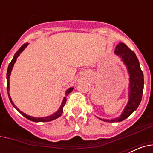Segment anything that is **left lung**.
<instances>
[{"label": "left lung", "mask_w": 153, "mask_h": 153, "mask_svg": "<svg viewBox=\"0 0 153 153\" xmlns=\"http://www.w3.org/2000/svg\"><path fill=\"white\" fill-rule=\"evenodd\" d=\"M115 53L122 58L124 63L126 65L129 73V100L126 106L121 117L114 120H104L106 122H120L129 117L138 108L141 102L144 86L143 73L140 68V65L135 53L131 51L125 44L120 43L116 47Z\"/></svg>", "instance_id": "1"}]
</instances>
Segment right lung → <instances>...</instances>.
Returning a JSON list of instances; mask_svg holds the SVG:
<instances>
[{
    "mask_svg": "<svg viewBox=\"0 0 153 153\" xmlns=\"http://www.w3.org/2000/svg\"><path fill=\"white\" fill-rule=\"evenodd\" d=\"M27 46V44H24V45H22L21 47H20V49H19L18 51L16 52V53L14 54V56H13L11 62H10V63H9V65H8L7 71V90L8 97H9L10 102H11V104L13 106V107L15 108L17 111L20 112V113H21V114H22L23 116L25 117V118L28 119V120H31V121H33V122H50V121H52V120H56V119H57L58 117H60V116L62 115V113H63V107L64 106L65 103H66V101H67V98H66V97H64V98H63V102H62L61 106H60L59 110H58L56 113H55L54 114L51 115V116H50V117H42V118H35V117H30V116H27V114H25V113H24L23 112H21V110H19L18 108L16 107L15 105L13 104V101H12V100L10 99V94H9V78H10V73H11V70H12V68H13V64H14V63H15L16 60H17V56H18L19 55H20V53H21L22 52L24 49H25V48H26ZM73 89H74L73 87L68 89V90H67V92H66V96H67L69 93H71L73 90Z\"/></svg>",
    "mask_w": 153,
    "mask_h": 153,
    "instance_id": "obj_1",
    "label": "right lung"
}]
</instances>
